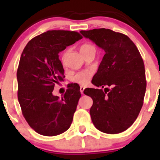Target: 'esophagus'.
Returning <instances> with one entry per match:
<instances>
[{
    "instance_id": "esophagus-1",
    "label": "esophagus",
    "mask_w": 160,
    "mask_h": 160,
    "mask_svg": "<svg viewBox=\"0 0 160 160\" xmlns=\"http://www.w3.org/2000/svg\"><path fill=\"white\" fill-rule=\"evenodd\" d=\"M84 89H85L84 87H83V86H80V93H81V94H83V91H84Z\"/></svg>"
}]
</instances>
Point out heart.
Segmentation results:
<instances>
[{"mask_svg":"<svg viewBox=\"0 0 160 160\" xmlns=\"http://www.w3.org/2000/svg\"><path fill=\"white\" fill-rule=\"evenodd\" d=\"M93 47L91 44H88V43H86V44H83L80 46V52L83 53L84 52L88 51L90 49H93ZM90 77V72H88V71H82V72H79L77 73H76L75 75L72 76L71 77V80L74 83H80V84H87V83L89 82Z\"/></svg>","mask_w":160,"mask_h":160,"instance_id":"b5f03b06","label":"heart"}]
</instances>
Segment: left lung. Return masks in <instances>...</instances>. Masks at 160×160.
I'll return each instance as SVG.
<instances>
[{
  "instance_id": "1",
  "label": "left lung",
  "mask_w": 160,
  "mask_h": 160,
  "mask_svg": "<svg viewBox=\"0 0 160 160\" xmlns=\"http://www.w3.org/2000/svg\"><path fill=\"white\" fill-rule=\"evenodd\" d=\"M80 33L105 52L91 83L98 88L111 87L104 91L94 88L83 91L93 100L90 110L92 122L104 133L124 132L136 120L142 107L146 89L142 58L124 34L106 28Z\"/></svg>"
}]
</instances>
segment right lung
I'll return each mask as SVG.
<instances>
[{
	"mask_svg": "<svg viewBox=\"0 0 160 160\" xmlns=\"http://www.w3.org/2000/svg\"><path fill=\"white\" fill-rule=\"evenodd\" d=\"M83 38L77 32L52 30L30 40L17 71L18 98L22 114L32 128L46 136L63 133L70 127L80 96L74 83L59 98L52 94L55 83L63 80L59 52Z\"/></svg>",
	"mask_w": 160,
	"mask_h": 160,
	"instance_id": "right-lung-1",
	"label": "right lung"
}]
</instances>
